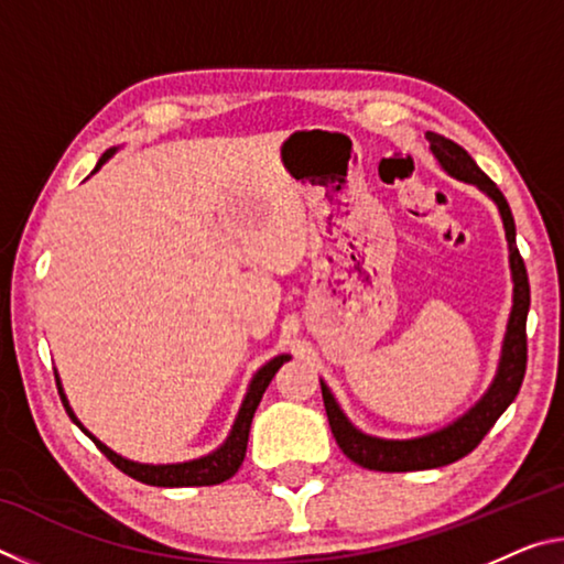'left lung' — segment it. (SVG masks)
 Here are the masks:
<instances>
[{"instance_id":"left-lung-1","label":"left lung","mask_w":564,"mask_h":564,"mask_svg":"<svg viewBox=\"0 0 564 564\" xmlns=\"http://www.w3.org/2000/svg\"><path fill=\"white\" fill-rule=\"evenodd\" d=\"M425 139L431 141V151L447 174L465 181V184H475L482 194H488L500 208L505 236L510 243V271H512V313L508 321V333L502 340V356L498 366V376H495L492 386L488 388L475 408L467 410L463 417H457L443 431L413 437V441H383V437H373L360 433L356 425L350 423L343 413L336 398L328 390V386L321 380L323 390V405H326V415L330 423L333 437L343 453H346L352 463L368 470L380 473H410V470H431V467H443L455 460H460L467 453H473L485 435L490 433L508 405L520 393L524 368H528V333H524V323H528L530 311V283L528 271H524V261L514 246V218L508 202H505L502 191L495 186L490 176L475 164L473 156L467 154L463 147L455 141L441 137V133L427 131Z\"/></svg>"}]
</instances>
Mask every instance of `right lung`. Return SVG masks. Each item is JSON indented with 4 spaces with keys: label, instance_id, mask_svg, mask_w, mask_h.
I'll return each mask as SVG.
<instances>
[{
    "label": "right lung",
    "instance_id": "obj_1",
    "mask_svg": "<svg viewBox=\"0 0 564 564\" xmlns=\"http://www.w3.org/2000/svg\"><path fill=\"white\" fill-rule=\"evenodd\" d=\"M113 151L117 149H109L107 154H101L99 164L94 166L91 174H97V171L107 164V161L113 156ZM291 356H275L273 360L265 362V366L259 370V373L253 376L251 386H248V393L243 398L241 403V410H238L236 415V423L231 427V435L226 437V443L218 447V451H214L212 455H204L198 457V460H188V463H174V465H144V463H133V460H127V457L117 455L113 451H109L107 445H104L101 441H97L87 427H84L79 420H76L74 410L69 408V400H66L64 390H62V383H59V376L56 378V388H59V398L62 403L66 408V413H69V417L74 420L76 425L82 427L84 435H89L94 445L99 447V451L109 457V460L119 467L121 473H127L129 477H133V480L139 482H147V485H156V488H202V485H218L228 480V477H234L238 473V467H241L243 457H246V445H248V431H251V420H253V413L256 408H259L261 398L265 393V388H269V383L273 380V376L279 373V368L283 366L285 360H289Z\"/></svg>",
    "mask_w": 564,
    "mask_h": 564
}]
</instances>
